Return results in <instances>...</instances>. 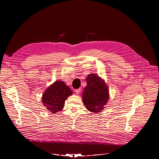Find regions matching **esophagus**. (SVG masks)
<instances>
[{
  "instance_id": "obj_1",
  "label": "esophagus",
  "mask_w": 159,
  "mask_h": 159,
  "mask_svg": "<svg viewBox=\"0 0 159 159\" xmlns=\"http://www.w3.org/2000/svg\"><path fill=\"white\" fill-rule=\"evenodd\" d=\"M80 91H81V89H76V90H75V93H76L77 94H79L80 93Z\"/></svg>"
}]
</instances>
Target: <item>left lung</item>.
Masks as SVG:
<instances>
[{
	"mask_svg": "<svg viewBox=\"0 0 159 159\" xmlns=\"http://www.w3.org/2000/svg\"><path fill=\"white\" fill-rule=\"evenodd\" d=\"M86 80L87 84L82 93L83 102L89 111L99 112L107 102L108 89L103 80L97 75L91 74Z\"/></svg>",
	"mask_w": 159,
	"mask_h": 159,
	"instance_id": "1",
	"label": "left lung"
}]
</instances>
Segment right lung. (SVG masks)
I'll return each instance as SVG.
<instances>
[{"instance_id":"add662e5","label":"right lung","mask_w":159,"mask_h":159,"mask_svg":"<svg viewBox=\"0 0 159 159\" xmlns=\"http://www.w3.org/2000/svg\"><path fill=\"white\" fill-rule=\"evenodd\" d=\"M72 91L62 81H57L48 87L43 95L42 102L52 113L61 111L66 98L72 95Z\"/></svg>"}]
</instances>
